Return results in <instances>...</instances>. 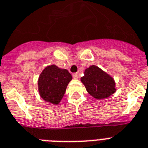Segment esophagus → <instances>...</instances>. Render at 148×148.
I'll use <instances>...</instances> for the list:
<instances>
[{
    "instance_id": "esophagus-1",
    "label": "esophagus",
    "mask_w": 148,
    "mask_h": 148,
    "mask_svg": "<svg viewBox=\"0 0 148 148\" xmlns=\"http://www.w3.org/2000/svg\"><path fill=\"white\" fill-rule=\"evenodd\" d=\"M73 78H74V79H79V73H74V74H73Z\"/></svg>"
}]
</instances>
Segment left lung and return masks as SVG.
Wrapping results in <instances>:
<instances>
[{
    "instance_id": "8db88e82",
    "label": "left lung",
    "mask_w": 148,
    "mask_h": 148,
    "mask_svg": "<svg viewBox=\"0 0 148 148\" xmlns=\"http://www.w3.org/2000/svg\"><path fill=\"white\" fill-rule=\"evenodd\" d=\"M85 75L81 78L86 90L96 99L108 97L116 91L115 82L112 77L96 66L85 69Z\"/></svg>"
}]
</instances>
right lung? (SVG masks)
Listing matches in <instances>:
<instances>
[{"mask_svg":"<svg viewBox=\"0 0 148 148\" xmlns=\"http://www.w3.org/2000/svg\"><path fill=\"white\" fill-rule=\"evenodd\" d=\"M71 80V74L66 69H61L55 65L47 66L38 79V91L41 97L45 101L58 104Z\"/></svg>","mask_w":148,"mask_h":148,"instance_id":"1","label":"right lung"}]
</instances>
